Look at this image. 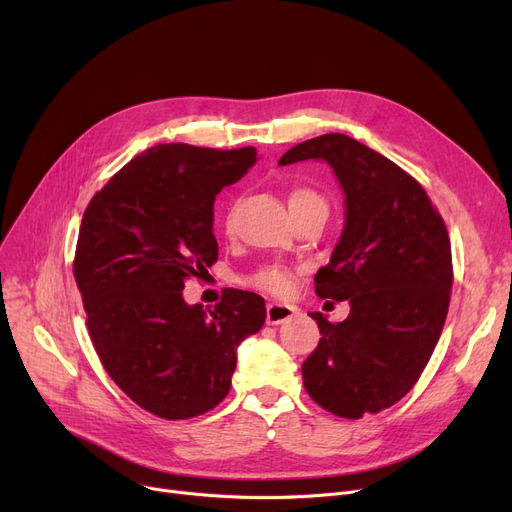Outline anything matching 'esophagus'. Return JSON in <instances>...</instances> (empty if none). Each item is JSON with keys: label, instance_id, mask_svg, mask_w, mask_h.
<instances>
[{"label": "esophagus", "instance_id": "obj_1", "mask_svg": "<svg viewBox=\"0 0 512 512\" xmlns=\"http://www.w3.org/2000/svg\"><path fill=\"white\" fill-rule=\"evenodd\" d=\"M294 315H297V307L284 305V303H270L265 309V321L270 326L284 324V321H290Z\"/></svg>", "mask_w": 512, "mask_h": 512}]
</instances>
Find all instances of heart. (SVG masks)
<instances>
[{"mask_svg": "<svg viewBox=\"0 0 512 512\" xmlns=\"http://www.w3.org/2000/svg\"><path fill=\"white\" fill-rule=\"evenodd\" d=\"M288 205H290V211H297V209H303L309 205H326V201L309 186H294L288 193ZM249 284L263 292H270V294H276V297H282V294H288L294 286V272L290 270V267H284L278 263L261 265L259 270H255L249 276Z\"/></svg>", "mask_w": 512, "mask_h": 512, "instance_id": "1", "label": "heart"}]
</instances>
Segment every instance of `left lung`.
<instances>
[{
	"instance_id": "1",
	"label": "left lung",
	"mask_w": 512,
	"mask_h": 512,
	"mask_svg": "<svg viewBox=\"0 0 512 512\" xmlns=\"http://www.w3.org/2000/svg\"><path fill=\"white\" fill-rule=\"evenodd\" d=\"M303 159H326L346 195L344 230L315 294L351 303L338 324L309 313L321 338L303 384L321 409L361 419L405 396L434 353L450 305V238L425 188L367 145L321 134L278 166Z\"/></svg>"
}]
</instances>
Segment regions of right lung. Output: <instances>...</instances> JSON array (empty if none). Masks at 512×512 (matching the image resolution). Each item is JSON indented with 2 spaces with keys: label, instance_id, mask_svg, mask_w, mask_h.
I'll return each mask as SVG.
<instances>
[{
  "label": "right lung",
  "instance_id": "1",
  "mask_svg": "<svg viewBox=\"0 0 512 512\" xmlns=\"http://www.w3.org/2000/svg\"><path fill=\"white\" fill-rule=\"evenodd\" d=\"M257 149L155 145L89 201L72 272L87 330L110 378L161 419H191L230 392L236 346L261 330L265 303L228 288L211 311L182 288L218 261L213 201Z\"/></svg>",
  "mask_w": 512,
  "mask_h": 512
}]
</instances>
